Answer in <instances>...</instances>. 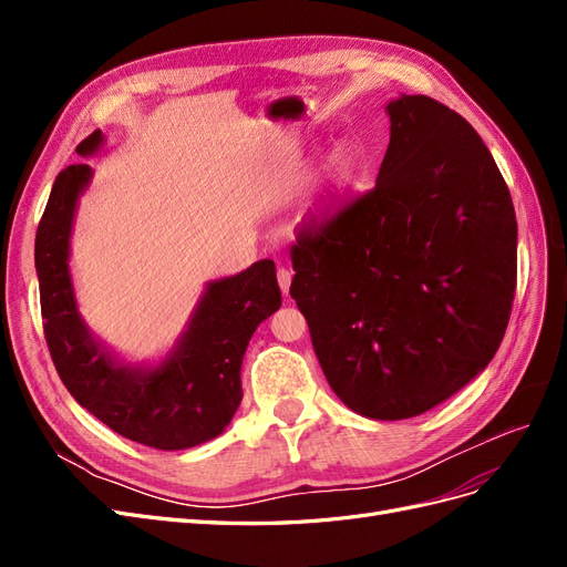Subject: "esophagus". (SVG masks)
Returning a JSON list of instances; mask_svg holds the SVG:
<instances>
[{"label": "esophagus", "mask_w": 567, "mask_h": 567, "mask_svg": "<svg viewBox=\"0 0 567 567\" xmlns=\"http://www.w3.org/2000/svg\"><path fill=\"white\" fill-rule=\"evenodd\" d=\"M277 279H279V288H281V293H284V296H288V290H290V281H293V274H290L286 267H279V271H277Z\"/></svg>", "instance_id": "obj_1"}]
</instances>
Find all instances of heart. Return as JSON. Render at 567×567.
<instances>
[{
  "label": "heart",
  "instance_id": "1",
  "mask_svg": "<svg viewBox=\"0 0 567 567\" xmlns=\"http://www.w3.org/2000/svg\"><path fill=\"white\" fill-rule=\"evenodd\" d=\"M305 167V165H300ZM359 177V156L350 146L336 148L323 165L317 192L312 198V215L317 219L329 217L338 210V205L348 198Z\"/></svg>",
  "mask_w": 567,
  "mask_h": 567
}]
</instances>
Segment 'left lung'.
Wrapping results in <instances>:
<instances>
[{"label": "left lung", "mask_w": 567, "mask_h": 567, "mask_svg": "<svg viewBox=\"0 0 567 567\" xmlns=\"http://www.w3.org/2000/svg\"><path fill=\"white\" fill-rule=\"evenodd\" d=\"M385 113L375 186L300 234L290 296L340 402L402 421L450 400L499 350L518 225L489 148L458 113L423 94Z\"/></svg>", "instance_id": "left-lung-1"}]
</instances>
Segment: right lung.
Segmentation results:
<instances>
[{"instance_id":"obj_1","label":"right lung","mask_w":567,"mask_h":567,"mask_svg":"<svg viewBox=\"0 0 567 567\" xmlns=\"http://www.w3.org/2000/svg\"><path fill=\"white\" fill-rule=\"evenodd\" d=\"M96 130L78 146L94 156ZM92 167L61 169L35 236V269L47 346L63 385L111 431L153 450H188L225 433L241 404L248 342L281 307L277 267L260 260L236 277L205 284L186 329L158 364H127L84 323L71 277V234Z\"/></svg>"}]
</instances>
